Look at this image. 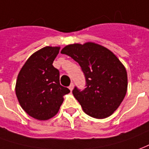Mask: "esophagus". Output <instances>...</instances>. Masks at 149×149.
Here are the masks:
<instances>
[{
    "instance_id": "obj_1",
    "label": "esophagus",
    "mask_w": 149,
    "mask_h": 149,
    "mask_svg": "<svg viewBox=\"0 0 149 149\" xmlns=\"http://www.w3.org/2000/svg\"><path fill=\"white\" fill-rule=\"evenodd\" d=\"M73 88H74V84H73V83H71V84H70V85L69 86V89H70V91H72Z\"/></svg>"
}]
</instances>
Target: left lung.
<instances>
[{
    "label": "left lung",
    "mask_w": 149,
    "mask_h": 149,
    "mask_svg": "<svg viewBox=\"0 0 149 149\" xmlns=\"http://www.w3.org/2000/svg\"><path fill=\"white\" fill-rule=\"evenodd\" d=\"M61 53L68 55L80 65L86 88L73 89V95L83 110L95 118L110 116L127 93V74L111 51L94 43L65 46Z\"/></svg>",
    "instance_id": "obj_1"
}]
</instances>
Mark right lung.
Instances as JSON below:
<instances>
[{
  "instance_id": "add662e5",
  "label": "right lung",
  "mask_w": 149,
  "mask_h": 149,
  "mask_svg": "<svg viewBox=\"0 0 149 149\" xmlns=\"http://www.w3.org/2000/svg\"><path fill=\"white\" fill-rule=\"evenodd\" d=\"M59 47H45L33 53L18 75L16 96L24 111L38 120H48L56 115L70 92L60 84V73L53 65Z\"/></svg>"
}]
</instances>
